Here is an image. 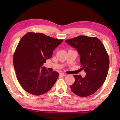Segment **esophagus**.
I'll return each mask as SVG.
<instances>
[{
    "label": "esophagus",
    "mask_w": 120,
    "mask_h": 120,
    "mask_svg": "<svg viewBox=\"0 0 120 120\" xmlns=\"http://www.w3.org/2000/svg\"><path fill=\"white\" fill-rule=\"evenodd\" d=\"M60 75H61V76H65L66 75V74H64V73L61 72V73H60Z\"/></svg>",
    "instance_id": "esophagus-1"
}]
</instances>
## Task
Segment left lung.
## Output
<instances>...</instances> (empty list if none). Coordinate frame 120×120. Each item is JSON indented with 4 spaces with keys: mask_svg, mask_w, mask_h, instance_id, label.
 Returning <instances> with one entry per match:
<instances>
[{
    "mask_svg": "<svg viewBox=\"0 0 120 120\" xmlns=\"http://www.w3.org/2000/svg\"><path fill=\"white\" fill-rule=\"evenodd\" d=\"M66 42L78 51L81 69L86 74L84 78L74 75L75 82L70 86L71 90L80 97L93 95L102 86L108 74L109 60L104 45L98 38L84 35Z\"/></svg>",
    "mask_w": 120,
    "mask_h": 120,
    "instance_id": "8db88e82",
    "label": "left lung"
}]
</instances>
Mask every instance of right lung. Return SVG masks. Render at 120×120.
<instances>
[{"instance_id":"1","label":"right lung","mask_w":120,"mask_h":120,"mask_svg":"<svg viewBox=\"0 0 120 120\" xmlns=\"http://www.w3.org/2000/svg\"><path fill=\"white\" fill-rule=\"evenodd\" d=\"M62 41L34 32L22 38L14 52L13 63L17 80L26 92L38 96L49 91L55 84L59 73L50 72L41 67Z\"/></svg>"}]
</instances>
